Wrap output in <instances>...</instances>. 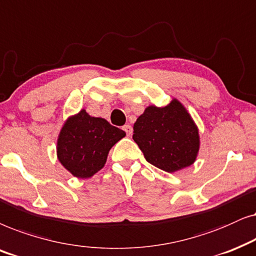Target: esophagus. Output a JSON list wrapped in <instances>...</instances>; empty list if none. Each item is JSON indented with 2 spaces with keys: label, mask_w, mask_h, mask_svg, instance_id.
Instances as JSON below:
<instances>
[{
  "label": "esophagus",
  "mask_w": 256,
  "mask_h": 256,
  "mask_svg": "<svg viewBox=\"0 0 256 256\" xmlns=\"http://www.w3.org/2000/svg\"><path fill=\"white\" fill-rule=\"evenodd\" d=\"M122 130L125 131V134H126V136H128V137H130V136L132 134V126L131 125H125V126H122Z\"/></svg>",
  "instance_id": "34e87169"
}]
</instances>
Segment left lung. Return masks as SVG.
I'll return each mask as SVG.
<instances>
[{
  "mask_svg": "<svg viewBox=\"0 0 256 256\" xmlns=\"http://www.w3.org/2000/svg\"><path fill=\"white\" fill-rule=\"evenodd\" d=\"M134 140L146 162L168 173L192 165L199 151V134L176 100L168 106H148L134 125Z\"/></svg>",
  "mask_w": 256,
  "mask_h": 256,
  "instance_id": "8db88e82",
  "label": "left lung"
}]
</instances>
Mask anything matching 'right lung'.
<instances>
[{
  "label": "right lung",
  "instance_id": "right-lung-1",
  "mask_svg": "<svg viewBox=\"0 0 256 256\" xmlns=\"http://www.w3.org/2000/svg\"><path fill=\"white\" fill-rule=\"evenodd\" d=\"M124 137L125 132L120 128L82 110L64 124L57 142V156L74 176L90 178L103 168L108 151Z\"/></svg>",
  "mask_w": 256,
  "mask_h": 256
}]
</instances>
